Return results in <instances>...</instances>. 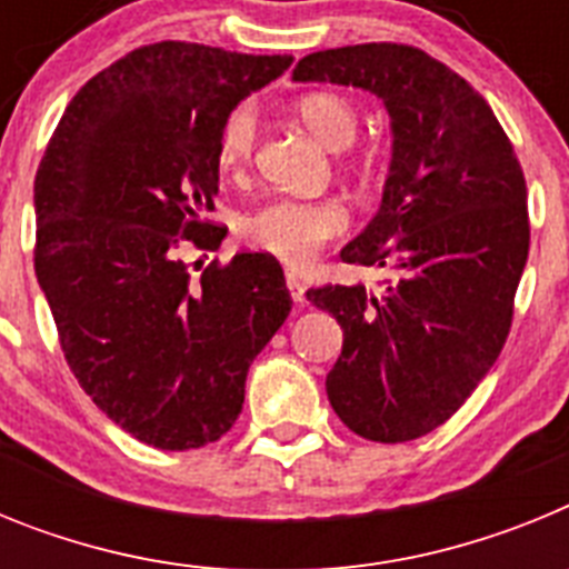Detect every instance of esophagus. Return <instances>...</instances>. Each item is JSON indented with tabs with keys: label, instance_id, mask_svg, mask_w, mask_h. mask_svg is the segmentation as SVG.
Returning <instances> with one entry per match:
<instances>
[{
	"label": "esophagus",
	"instance_id": "34e87169",
	"mask_svg": "<svg viewBox=\"0 0 569 569\" xmlns=\"http://www.w3.org/2000/svg\"><path fill=\"white\" fill-rule=\"evenodd\" d=\"M284 284H288V290H290V299H293V305H296V308H305V284H301V281L296 279L293 273H288V276H284Z\"/></svg>",
	"mask_w": 569,
	"mask_h": 569
}]
</instances>
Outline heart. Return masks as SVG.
Returning <instances> with one entry per match:
<instances>
[{"instance_id":"b5f03b06","label":"heart","mask_w":569,"mask_h":569,"mask_svg":"<svg viewBox=\"0 0 569 569\" xmlns=\"http://www.w3.org/2000/svg\"><path fill=\"white\" fill-rule=\"evenodd\" d=\"M296 110L310 133L328 148L341 150L356 139L359 116L353 104L339 93H308L299 99ZM256 133H259V119H256L253 104H236L224 116L219 139H216V159L222 170L239 173L248 168L256 148ZM347 224H350V216L345 204L336 199H273L244 216L241 239L261 253L301 268L330 239L345 233Z\"/></svg>"}]
</instances>
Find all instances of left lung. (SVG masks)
I'll return each mask as SVG.
<instances>
[{
  "instance_id": "1",
  "label": "left lung",
  "mask_w": 569,
  "mask_h": 569,
  "mask_svg": "<svg viewBox=\"0 0 569 569\" xmlns=\"http://www.w3.org/2000/svg\"><path fill=\"white\" fill-rule=\"evenodd\" d=\"M293 82L361 88L390 116L381 204L341 261L396 279L308 290L345 330L328 373L336 416L396 445L445 425L499 359L530 250L527 184L490 104L447 64L370 42L301 59Z\"/></svg>"
}]
</instances>
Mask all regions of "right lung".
Returning a JSON list of instances; mask_svg holds the SVG:
<instances>
[{
	"instance_id": "obj_1",
	"label": "right lung",
	"mask_w": 569,
	"mask_h": 569,
	"mask_svg": "<svg viewBox=\"0 0 569 569\" xmlns=\"http://www.w3.org/2000/svg\"><path fill=\"white\" fill-rule=\"evenodd\" d=\"M293 57L156 42L104 68L53 130L33 182L37 279L64 359L124 433L159 450L222 439L256 356L290 316L279 261L236 253L190 276L182 248L216 250L224 116Z\"/></svg>"
}]
</instances>
